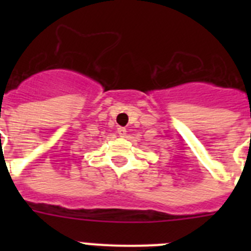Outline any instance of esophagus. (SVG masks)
<instances>
[{
    "label": "esophagus",
    "mask_w": 251,
    "mask_h": 251,
    "mask_svg": "<svg viewBox=\"0 0 251 251\" xmlns=\"http://www.w3.org/2000/svg\"><path fill=\"white\" fill-rule=\"evenodd\" d=\"M118 134L121 137H126V134H127V130H126V128H124V127H119L118 128Z\"/></svg>",
    "instance_id": "1"
}]
</instances>
